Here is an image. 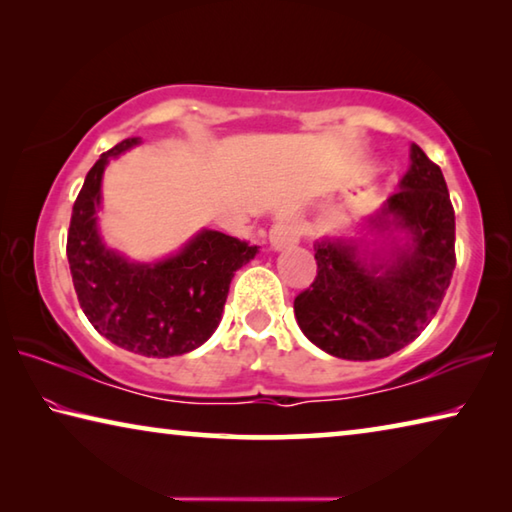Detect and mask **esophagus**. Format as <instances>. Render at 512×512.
<instances>
[{
	"instance_id": "1",
	"label": "esophagus",
	"mask_w": 512,
	"mask_h": 512,
	"mask_svg": "<svg viewBox=\"0 0 512 512\" xmlns=\"http://www.w3.org/2000/svg\"><path fill=\"white\" fill-rule=\"evenodd\" d=\"M302 237V230H300V223L296 219H280L273 223L271 232H268V241H271V248L273 250H282V248H289L293 244H298Z\"/></svg>"
}]
</instances>
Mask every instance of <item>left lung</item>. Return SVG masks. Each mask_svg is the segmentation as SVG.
Instances as JSON below:
<instances>
[{
    "label": "left lung",
    "mask_w": 512,
    "mask_h": 512,
    "mask_svg": "<svg viewBox=\"0 0 512 512\" xmlns=\"http://www.w3.org/2000/svg\"><path fill=\"white\" fill-rule=\"evenodd\" d=\"M370 225L404 230L409 241L370 257L354 241H316V280L293 300L307 339L339 359L372 361L402 350L431 323L452 282L454 207L443 171L418 144L400 192Z\"/></svg>",
    "instance_id": "1"
}]
</instances>
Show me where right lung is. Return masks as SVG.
<instances>
[{
  "mask_svg": "<svg viewBox=\"0 0 512 512\" xmlns=\"http://www.w3.org/2000/svg\"><path fill=\"white\" fill-rule=\"evenodd\" d=\"M137 137L101 153L76 196L67 232V259L83 314L101 336L144 357H178L210 339L219 327L237 268L257 246L201 230L178 255L155 264L128 262L99 237L101 176L110 158L135 146Z\"/></svg>",
  "mask_w": 512,
  "mask_h": 512,
  "instance_id": "add662e5",
  "label": "right lung"
}]
</instances>
